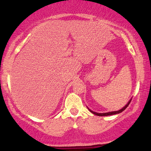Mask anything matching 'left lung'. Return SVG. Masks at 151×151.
I'll list each match as a JSON object with an SVG mask.
<instances>
[{
  "label": "left lung",
  "instance_id": "1",
  "mask_svg": "<svg viewBox=\"0 0 151 151\" xmlns=\"http://www.w3.org/2000/svg\"><path fill=\"white\" fill-rule=\"evenodd\" d=\"M131 100H130L129 102L127 103V105H125L124 107H123V108L122 109H120V110H119V111H112V112H109V113H96V112H94V111H91L89 109H89V111H91V112L92 113H93L94 115H98V116H108V115H115V114H118V113H120L122 112L123 111H124L125 109L127 108V106H129V105L130 102H131Z\"/></svg>",
  "mask_w": 151,
  "mask_h": 151
}]
</instances>
